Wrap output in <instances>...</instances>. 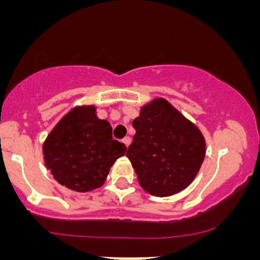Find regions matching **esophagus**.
I'll return each instance as SVG.
<instances>
[{"label": "esophagus", "instance_id": "esophagus-1", "mask_svg": "<svg viewBox=\"0 0 260 260\" xmlns=\"http://www.w3.org/2000/svg\"><path fill=\"white\" fill-rule=\"evenodd\" d=\"M131 141H132V140H131V137H124V138H123L122 142L124 143V146H125V147H128V146L131 145Z\"/></svg>", "mask_w": 260, "mask_h": 260}]
</instances>
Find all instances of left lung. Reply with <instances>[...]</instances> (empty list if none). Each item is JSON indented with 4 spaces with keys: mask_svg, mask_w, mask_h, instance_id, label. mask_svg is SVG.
<instances>
[{
    "mask_svg": "<svg viewBox=\"0 0 260 260\" xmlns=\"http://www.w3.org/2000/svg\"><path fill=\"white\" fill-rule=\"evenodd\" d=\"M136 129L125 156L141 187L158 198L185 190L206 153L201 131L165 98H154L132 122Z\"/></svg>",
    "mask_w": 260,
    "mask_h": 260,
    "instance_id": "left-lung-1",
    "label": "left lung"
}]
</instances>
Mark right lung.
<instances>
[{
    "instance_id": "right-lung-1",
    "label": "right lung",
    "mask_w": 260,
    "mask_h": 260,
    "mask_svg": "<svg viewBox=\"0 0 260 260\" xmlns=\"http://www.w3.org/2000/svg\"><path fill=\"white\" fill-rule=\"evenodd\" d=\"M125 151L127 147L112 137L111 123L96 117L94 106L74 107L43 145L45 166L54 179L78 192L103 186L111 167Z\"/></svg>"
}]
</instances>
